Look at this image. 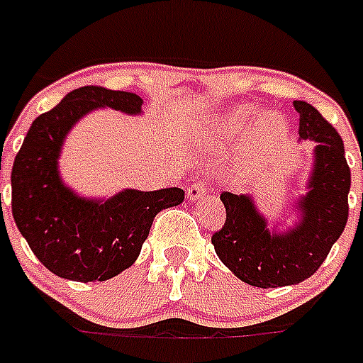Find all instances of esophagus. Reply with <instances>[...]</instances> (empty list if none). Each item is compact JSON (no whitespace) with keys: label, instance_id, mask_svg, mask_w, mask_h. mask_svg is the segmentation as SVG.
Returning <instances> with one entry per match:
<instances>
[{"label":"esophagus","instance_id":"obj_1","mask_svg":"<svg viewBox=\"0 0 363 363\" xmlns=\"http://www.w3.org/2000/svg\"><path fill=\"white\" fill-rule=\"evenodd\" d=\"M208 189H210V184L206 182V179H199V182H195V184L191 185L189 191H187V196H189V200H199L200 196H204L206 193H208Z\"/></svg>","mask_w":363,"mask_h":363}]
</instances>
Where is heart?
I'll list each match as a JSON object with an SVG mask.
<instances>
[{
	"mask_svg": "<svg viewBox=\"0 0 363 363\" xmlns=\"http://www.w3.org/2000/svg\"><path fill=\"white\" fill-rule=\"evenodd\" d=\"M253 120V110L249 108H234L211 121L208 129V138L217 146H227L234 144L238 138H242L247 133L249 125ZM286 131L285 120L279 114L266 112L257 118L251 131V142L257 147H269L277 144Z\"/></svg>",
	"mask_w": 363,
	"mask_h": 363,
	"instance_id": "obj_1",
	"label": "heart"
}]
</instances>
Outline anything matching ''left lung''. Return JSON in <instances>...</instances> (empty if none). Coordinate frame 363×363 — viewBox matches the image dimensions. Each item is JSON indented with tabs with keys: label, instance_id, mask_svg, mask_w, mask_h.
<instances>
[{
	"label": "left lung",
	"instance_id": "1",
	"mask_svg": "<svg viewBox=\"0 0 363 363\" xmlns=\"http://www.w3.org/2000/svg\"><path fill=\"white\" fill-rule=\"evenodd\" d=\"M300 114V138L315 140L307 193L294 202L300 219L281 232L269 230L266 217L249 195L223 193L227 219L211 236L217 257L238 279L260 289L296 285L311 277L349 219L350 168L337 131L317 108L294 101Z\"/></svg>",
	"mask_w": 363,
	"mask_h": 363
}]
</instances>
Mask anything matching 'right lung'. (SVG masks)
<instances>
[{"label":"right lung","instance_id":"obj_1","mask_svg":"<svg viewBox=\"0 0 363 363\" xmlns=\"http://www.w3.org/2000/svg\"><path fill=\"white\" fill-rule=\"evenodd\" d=\"M144 101L131 91L84 86L31 123L11 172L13 217L33 255L57 277L106 281L135 264L153 217L184 202L179 187L123 189L110 199H86L63 184L60 155L78 120L95 108L136 116Z\"/></svg>","mask_w":363,"mask_h":363}]
</instances>
